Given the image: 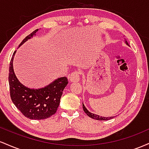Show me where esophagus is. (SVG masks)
Wrapping results in <instances>:
<instances>
[{
  "label": "esophagus",
  "instance_id": "esophagus-1",
  "mask_svg": "<svg viewBox=\"0 0 149 149\" xmlns=\"http://www.w3.org/2000/svg\"><path fill=\"white\" fill-rule=\"evenodd\" d=\"M69 79L71 83H78L80 80V73L78 71H74L69 75Z\"/></svg>",
  "mask_w": 149,
  "mask_h": 149
}]
</instances>
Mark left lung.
<instances>
[{
  "instance_id": "left-lung-1",
  "label": "left lung",
  "mask_w": 149,
  "mask_h": 149,
  "mask_svg": "<svg viewBox=\"0 0 149 149\" xmlns=\"http://www.w3.org/2000/svg\"><path fill=\"white\" fill-rule=\"evenodd\" d=\"M124 41H125V42L126 45L130 46L127 41V40H126L125 38ZM83 111H84V112L87 114V116H88L89 117L92 118H93V119L97 120H108L112 119L115 117V116H111V117H102V116L97 115V114H95V113H92L90 112L88 109H87V108L85 107L84 104H83Z\"/></svg>"
}]
</instances>
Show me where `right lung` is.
I'll list each match as a JSON object with an SVG mask.
<instances>
[{
    "label": "right lung",
    "mask_w": 149,
    "mask_h": 149,
    "mask_svg": "<svg viewBox=\"0 0 149 149\" xmlns=\"http://www.w3.org/2000/svg\"><path fill=\"white\" fill-rule=\"evenodd\" d=\"M38 31V29L35 30L26 37L19 47L36 36ZM16 52L13 53L10 61L8 77L11 100L25 117L32 120L47 118L57 111L63 90L69 83L67 78H58L43 88L35 89L25 86L17 78L13 69V60Z\"/></svg>",
    "instance_id": "right-lung-1"
}]
</instances>
